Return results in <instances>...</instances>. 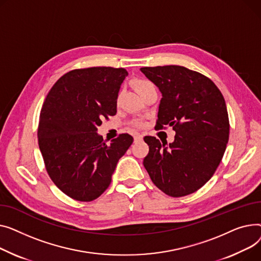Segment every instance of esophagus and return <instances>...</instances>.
Returning a JSON list of instances; mask_svg holds the SVG:
<instances>
[{
  "label": "esophagus",
  "instance_id": "34e87169",
  "mask_svg": "<svg viewBox=\"0 0 261 261\" xmlns=\"http://www.w3.org/2000/svg\"><path fill=\"white\" fill-rule=\"evenodd\" d=\"M134 139H135V141H141L143 139V137L140 134H135Z\"/></svg>",
  "mask_w": 261,
  "mask_h": 261
}]
</instances>
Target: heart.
<instances>
[{"label":"heart","mask_w":261,"mask_h":261,"mask_svg":"<svg viewBox=\"0 0 261 261\" xmlns=\"http://www.w3.org/2000/svg\"><path fill=\"white\" fill-rule=\"evenodd\" d=\"M135 85H136L137 90L139 91V94H141L143 90H145L146 88H148L149 86H151L152 83L149 82V81H147V80H137V81L135 82ZM137 124H138V125H141L142 122H138Z\"/></svg>","instance_id":"1"}]
</instances>
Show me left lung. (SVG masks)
Wrapping results in <instances>:
<instances>
[{
  "label": "left lung",
  "instance_id": "1",
  "mask_svg": "<svg viewBox=\"0 0 261 261\" xmlns=\"http://www.w3.org/2000/svg\"><path fill=\"white\" fill-rule=\"evenodd\" d=\"M141 71L162 94L158 128L172 126L176 133L170 144L145 137L149 151L143 165L166 195H190L211 179L225 151L229 123L224 98L205 75L183 66L142 67Z\"/></svg>",
  "mask_w": 261,
  "mask_h": 261
}]
</instances>
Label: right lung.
<instances>
[{
	"label": "right lung",
	"instance_id": "obj_1",
	"mask_svg": "<svg viewBox=\"0 0 261 261\" xmlns=\"http://www.w3.org/2000/svg\"><path fill=\"white\" fill-rule=\"evenodd\" d=\"M124 68L71 70L46 97L38 129L46 170L55 185L78 201H93L110 187L119 159L134 139L122 134L106 144L99 135L102 119L117 113Z\"/></svg>",
	"mask_w": 261,
	"mask_h": 261
}]
</instances>
